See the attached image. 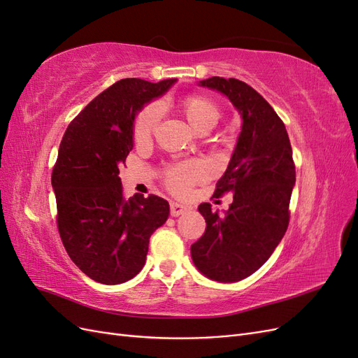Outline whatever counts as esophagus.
Wrapping results in <instances>:
<instances>
[{
  "label": "esophagus",
  "instance_id": "obj_1",
  "mask_svg": "<svg viewBox=\"0 0 358 358\" xmlns=\"http://www.w3.org/2000/svg\"><path fill=\"white\" fill-rule=\"evenodd\" d=\"M189 209H191L189 206H183V204H179V203H171L170 204V213H171V216L183 215L185 212H188Z\"/></svg>",
  "mask_w": 358,
  "mask_h": 358
}]
</instances>
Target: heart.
Returning <instances> with one entry per match:
<instances>
[{
	"mask_svg": "<svg viewBox=\"0 0 358 358\" xmlns=\"http://www.w3.org/2000/svg\"><path fill=\"white\" fill-rule=\"evenodd\" d=\"M182 109L189 124L201 131L204 128H212L221 117L220 107L215 101L204 95H188L182 101ZM161 109L158 104H148L136 115L133 134L136 142H145L152 136L154 129L159 121ZM208 176V169L201 161L191 159L179 162L167 169L166 182L167 187L176 194H187L194 183L203 180Z\"/></svg>",
	"mask_w": 358,
	"mask_h": 358,
	"instance_id": "b5f03b06",
	"label": "heart"
}]
</instances>
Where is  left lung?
<instances>
[{
  "instance_id": "1",
  "label": "left lung",
  "mask_w": 358,
  "mask_h": 358,
  "mask_svg": "<svg viewBox=\"0 0 358 358\" xmlns=\"http://www.w3.org/2000/svg\"><path fill=\"white\" fill-rule=\"evenodd\" d=\"M229 96L243 124L234 154L213 197L233 194L224 215L210 203L199 206L206 231L191 245V257L203 275L237 282L262 267L282 241L289 222V200L296 166L282 119L248 83L213 76L200 82Z\"/></svg>"
}]
</instances>
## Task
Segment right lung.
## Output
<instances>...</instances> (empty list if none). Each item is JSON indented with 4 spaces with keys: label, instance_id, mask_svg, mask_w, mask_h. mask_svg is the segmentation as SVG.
<instances>
[{
    "label": "right lung",
    "instance_id": "add662e5",
    "mask_svg": "<svg viewBox=\"0 0 358 358\" xmlns=\"http://www.w3.org/2000/svg\"><path fill=\"white\" fill-rule=\"evenodd\" d=\"M176 79H122L69 124L52 170L57 225L82 272L106 285L133 279L146 262L149 239L169 218L167 200L150 194L125 199L119 167L133 149L137 110Z\"/></svg>",
    "mask_w": 358,
    "mask_h": 358
}]
</instances>
